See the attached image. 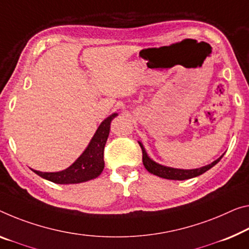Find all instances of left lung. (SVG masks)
I'll return each mask as SVG.
<instances>
[{
	"mask_svg": "<svg viewBox=\"0 0 249 249\" xmlns=\"http://www.w3.org/2000/svg\"><path fill=\"white\" fill-rule=\"evenodd\" d=\"M140 144L141 150H142V162L143 166L146 169L149 171V173L158 176V177H161L164 179H173V180H185V179H190L194 177H197L201 174L206 173V171L209 170L210 168L215 166V164L219 161V160L223 158V156L220 158H218L217 160H215L213 163L207 164V166L198 168V169H191V170H183V169H175V168H169V167H164L161 166V164L156 163L155 161L149 158L147 156V152L144 150V148L142 144Z\"/></svg>",
	"mask_w": 249,
	"mask_h": 249,
	"instance_id": "8db88e82",
	"label": "left lung"
}]
</instances>
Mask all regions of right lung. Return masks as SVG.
Masks as SVG:
<instances>
[{
	"mask_svg": "<svg viewBox=\"0 0 249 249\" xmlns=\"http://www.w3.org/2000/svg\"><path fill=\"white\" fill-rule=\"evenodd\" d=\"M116 116L117 113H113L102 121L85 152L68 169L59 173H41L32 170L40 177L55 183H79L97 178L105 168L103 151L109 136L110 124Z\"/></svg>",
	"mask_w": 249,
	"mask_h": 249,
	"instance_id": "obj_1",
	"label": "right lung"
}]
</instances>
